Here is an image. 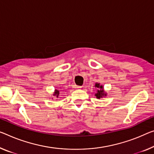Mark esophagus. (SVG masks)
<instances>
[{
  "label": "esophagus",
  "mask_w": 154,
  "mask_h": 154,
  "mask_svg": "<svg viewBox=\"0 0 154 154\" xmlns=\"http://www.w3.org/2000/svg\"><path fill=\"white\" fill-rule=\"evenodd\" d=\"M81 86H78V85H75L74 86V88L75 89H80V88H81Z\"/></svg>",
  "instance_id": "obj_1"
}]
</instances>
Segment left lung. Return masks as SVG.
<instances>
[{"instance_id":"8db88e82","label":"left lung","mask_w":154,"mask_h":154,"mask_svg":"<svg viewBox=\"0 0 154 154\" xmlns=\"http://www.w3.org/2000/svg\"><path fill=\"white\" fill-rule=\"evenodd\" d=\"M95 87L98 88V92L95 94V96H96L97 98H103V96H106V94L104 92L103 90V87L102 85H100V84L98 83H96Z\"/></svg>"}]
</instances>
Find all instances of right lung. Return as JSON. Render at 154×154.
<instances>
[{
  "mask_svg": "<svg viewBox=\"0 0 154 154\" xmlns=\"http://www.w3.org/2000/svg\"><path fill=\"white\" fill-rule=\"evenodd\" d=\"M54 96H56V97H58V96H59V91L56 90L55 92H54Z\"/></svg>",
  "mask_w": 154,
  "mask_h": 154,
  "instance_id": "add662e5",
  "label": "right lung"
}]
</instances>
